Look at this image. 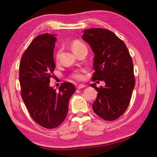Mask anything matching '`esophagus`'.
<instances>
[{
	"instance_id": "34e87169",
	"label": "esophagus",
	"mask_w": 157,
	"mask_h": 157,
	"mask_svg": "<svg viewBox=\"0 0 157 157\" xmlns=\"http://www.w3.org/2000/svg\"><path fill=\"white\" fill-rule=\"evenodd\" d=\"M84 87H86V86H85V85H84V84H79V85H78V87H77V89H81L84 88Z\"/></svg>"
}]
</instances>
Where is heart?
I'll return each instance as SVG.
<instances>
[{
    "mask_svg": "<svg viewBox=\"0 0 157 157\" xmlns=\"http://www.w3.org/2000/svg\"><path fill=\"white\" fill-rule=\"evenodd\" d=\"M71 48H72L73 51L74 53H77L79 50H81L84 48H86V47L85 45L81 42L80 41L76 40L74 41L72 44H71ZM59 52H57V54L56 55V60L57 61L59 59ZM85 73V71L83 70V69H80V70H78L75 71V72H73L72 75H71V77L72 78L74 79H76V80L78 81H82L84 79V73Z\"/></svg>",
    "mask_w": 157,
    "mask_h": 157,
    "instance_id": "b5f03b06",
    "label": "heart"
}]
</instances>
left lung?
I'll return each instance as SVG.
<instances>
[{
	"mask_svg": "<svg viewBox=\"0 0 157 157\" xmlns=\"http://www.w3.org/2000/svg\"><path fill=\"white\" fill-rule=\"evenodd\" d=\"M91 46L95 57L92 80L105 82L100 88L93 110L105 121H114L128 107L135 85L134 65L125 44L110 30L91 28L84 30L82 37Z\"/></svg>",
	"mask_w": 157,
	"mask_h": 157,
	"instance_id": "8db88e82",
	"label": "left lung"
}]
</instances>
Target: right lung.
<instances>
[{"label": "right lung", "mask_w": 157, "mask_h": 157, "mask_svg": "<svg viewBox=\"0 0 157 157\" xmlns=\"http://www.w3.org/2000/svg\"><path fill=\"white\" fill-rule=\"evenodd\" d=\"M57 38L48 33L37 36L23 53L19 66L21 97L33 120L47 129L64 121L68 102L75 91L71 82H63L59 91L50 86L55 64L53 59Z\"/></svg>", "instance_id": "1"}]
</instances>
